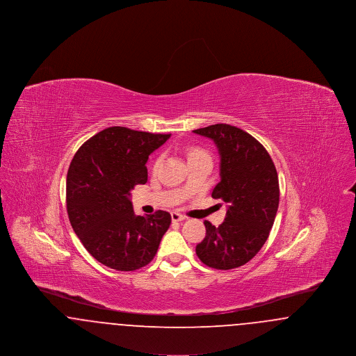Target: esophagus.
I'll list each match as a JSON object with an SVG mask.
<instances>
[{"label":"esophagus","mask_w":356,"mask_h":356,"mask_svg":"<svg viewBox=\"0 0 356 356\" xmlns=\"http://www.w3.org/2000/svg\"><path fill=\"white\" fill-rule=\"evenodd\" d=\"M170 216H172V221H183L186 219V216L179 213V212H172Z\"/></svg>","instance_id":"34e87169"}]
</instances>
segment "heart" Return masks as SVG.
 Here are the masks:
<instances>
[{
  "mask_svg": "<svg viewBox=\"0 0 356 356\" xmlns=\"http://www.w3.org/2000/svg\"><path fill=\"white\" fill-rule=\"evenodd\" d=\"M193 153H199V151H193L191 154H193ZM159 164H160V160H157V161H156V165H159Z\"/></svg>",
  "mask_w": 356,
  "mask_h": 356,
  "instance_id": "b5f03b06",
  "label": "heart"
}]
</instances>
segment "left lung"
<instances>
[{
    "label": "left lung",
    "mask_w": 356,
    "mask_h": 356,
    "mask_svg": "<svg viewBox=\"0 0 356 356\" xmlns=\"http://www.w3.org/2000/svg\"><path fill=\"white\" fill-rule=\"evenodd\" d=\"M193 134L213 140L220 154V183L212 197L227 203L219 227L204 221L207 234L196 245L205 266L232 270L248 263L270 236L279 207V179L270 153L250 134L215 124Z\"/></svg>",
    "instance_id": "8db88e82"
}]
</instances>
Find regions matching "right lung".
Here are the masks:
<instances>
[{"label": "right lung", "mask_w": 356, "mask_h": 356, "mask_svg": "<svg viewBox=\"0 0 356 356\" xmlns=\"http://www.w3.org/2000/svg\"><path fill=\"white\" fill-rule=\"evenodd\" d=\"M170 135L111 127L76 152L67 176V209L74 234L104 266L135 271L152 261L170 215L136 216L131 192L148 180L147 161Z\"/></svg>", "instance_id": "1"}]
</instances>
